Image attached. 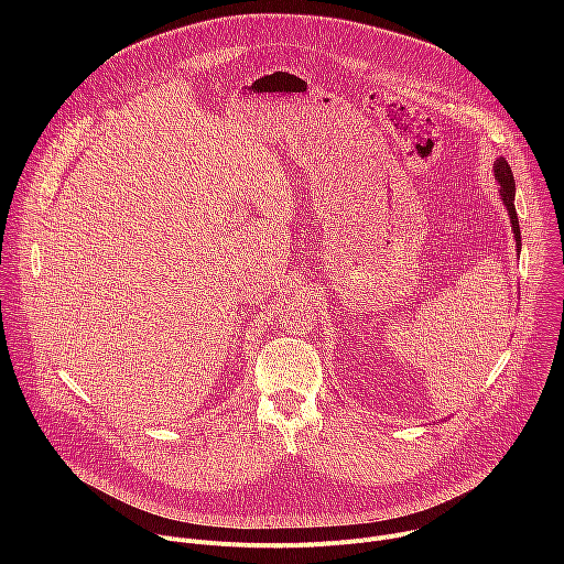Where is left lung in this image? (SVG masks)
Returning a JSON list of instances; mask_svg holds the SVG:
<instances>
[{
    "label": "left lung",
    "mask_w": 564,
    "mask_h": 564,
    "mask_svg": "<svg viewBox=\"0 0 564 564\" xmlns=\"http://www.w3.org/2000/svg\"><path fill=\"white\" fill-rule=\"evenodd\" d=\"M494 174H496V181L500 185L502 203H505V207L509 212V218H511V229L516 234V248L520 250L522 243H520V223H518V214H516V181H513V172H511V167H509L505 158L496 160Z\"/></svg>",
    "instance_id": "1"
}]
</instances>
